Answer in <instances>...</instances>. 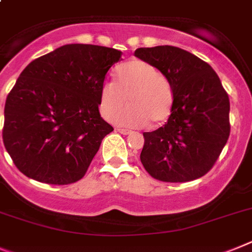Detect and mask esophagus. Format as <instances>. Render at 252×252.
<instances>
[{"mask_svg":"<svg viewBox=\"0 0 252 252\" xmlns=\"http://www.w3.org/2000/svg\"><path fill=\"white\" fill-rule=\"evenodd\" d=\"M117 130H118V132H119V133H122V134H124V135L130 134V133H132V132H130V130H129V129H123V128H118Z\"/></svg>","mask_w":252,"mask_h":252,"instance_id":"obj_1","label":"esophagus"}]
</instances>
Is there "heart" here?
Masks as SVG:
<instances>
[{
  "label": "heart",
  "instance_id": "heart-1",
  "mask_svg": "<svg viewBox=\"0 0 252 252\" xmlns=\"http://www.w3.org/2000/svg\"><path fill=\"white\" fill-rule=\"evenodd\" d=\"M117 81L100 87V111L106 120L126 126H142L150 120L153 126L163 124L174 108V87L162 72L148 62L133 60L117 69ZM131 106L122 113L126 103ZM119 112L120 114H118Z\"/></svg>",
  "mask_w": 252,
  "mask_h": 252
}]
</instances>
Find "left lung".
<instances>
[{"instance_id":"left-lung-1","label":"left lung","mask_w":252,"mask_h":252,"mask_svg":"<svg viewBox=\"0 0 252 252\" xmlns=\"http://www.w3.org/2000/svg\"><path fill=\"white\" fill-rule=\"evenodd\" d=\"M134 56L162 72L174 87L167 123L144 132L141 162L153 179L187 183L202 178L220 157L231 132L229 99L211 65L171 45L138 48Z\"/></svg>"}]
</instances>
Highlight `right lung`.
I'll return each mask as SVG.
<instances>
[{"label": "right lung", "instance_id": "1", "mask_svg": "<svg viewBox=\"0 0 252 252\" xmlns=\"http://www.w3.org/2000/svg\"><path fill=\"white\" fill-rule=\"evenodd\" d=\"M122 52L67 44L21 72L7 95L2 138L25 176L52 185L81 180L114 128L99 113L100 87Z\"/></svg>", "mask_w": 252, "mask_h": 252}]
</instances>
